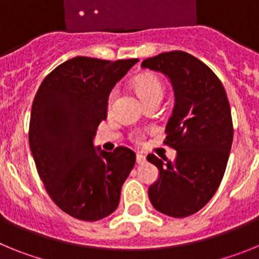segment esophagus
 Instances as JSON below:
<instances>
[{"label":"esophagus","instance_id":"obj_1","mask_svg":"<svg viewBox=\"0 0 259 259\" xmlns=\"http://www.w3.org/2000/svg\"><path fill=\"white\" fill-rule=\"evenodd\" d=\"M136 162L139 164H144L146 162V157H145V155H143V154H137L136 155Z\"/></svg>","mask_w":259,"mask_h":259}]
</instances>
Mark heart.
I'll return each instance as SVG.
<instances>
[{
    "label": "heart",
    "instance_id": "b5f03b06",
    "mask_svg": "<svg viewBox=\"0 0 259 259\" xmlns=\"http://www.w3.org/2000/svg\"><path fill=\"white\" fill-rule=\"evenodd\" d=\"M135 89H136L137 95L140 96L141 100L145 102H149L152 100H162L164 93V87L162 81L158 79L154 75H141L140 77H137L134 83ZM116 92L111 91L107 98V106H111L115 98Z\"/></svg>",
    "mask_w": 259,
    "mask_h": 259
}]
</instances>
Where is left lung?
<instances>
[{"mask_svg":"<svg viewBox=\"0 0 259 259\" xmlns=\"http://www.w3.org/2000/svg\"><path fill=\"white\" fill-rule=\"evenodd\" d=\"M141 67L166 75L175 93L164 143L176 158L148 155L159 170L148 189L149 200L162 214L185 218L211 200L223 179L233 139L230 102L218 76L188 53H161Z\"/></svg>","mask_w":259,"mask_h":259,"instance_id":"1","label":"left lung"}]
</instances>
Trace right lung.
Segmentation results:
<instances>
[{
    "label": "right lung",
    "mask_w": 259,
    "mask_h": 259,
    "mask_svg": "<svg viewBox=\"0 0 259 259\" xmlns=\"http://www.w3.org/2000/svg\"><path fill=\"white\" fill-rule=\"evenodd\" d=\"M137 62L71 58L45 77L32 104L29 148L38 175L57 206L80 221L115 211L136 162L130 148L109 153L93 139L111 89Z\"/></svg>",
    "instance_id": "add662e5"
}]
</instances>
